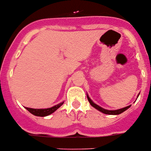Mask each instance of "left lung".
Masks as SVG:
<instances>
[{"instance_id":"obj_1","label":"left lung","mask_w":151,"mask_h":151,"mask_svg":"<svg viewBox=\"0 0 151 151\" xmlns=\"http://www.w3.org/2000/svg\"><path fill=\"white\" fill-rule=\"evenodd\" d=\"M87 99H88V101H89V102H90V104H91V105H92L93 108H95L96 109L98 110V111H101L102 113H104V114H121V113H122L123 111H125V110H127L128 108L130 107V105H129V106H127V107H125V108H121V109L114 110V111H109V110L104 109V108H101L100 106L96 105V104L93 103V101L90 100V98L88 96H87Z\"/></svg>"}]
</instances>
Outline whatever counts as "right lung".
Returning a JSON list of instances; mask_svg holds the SVG:
<instances>
[{
	"instance_id": "obj_1",
	"label": "right lung",
	"mask_w": 151,
	"mask_h": 151,
	"mask_svg": "<svg viewBox=\"0 0 151 151\" xmlns=\"http://www.w3.org/2000/svg\"><path fill=\"white\" fill-rule=\"evenodd\" d=\"M64 102L62 103H60L57 105L54 106L52 108H47V109H34V108H26V109L29 111L31 113V114H34L36 116H40V117H44L47 116V115H49V114H52L53 112H55L58 108H59L62 104H63Z\"/></svg>"
}]
</instances>
